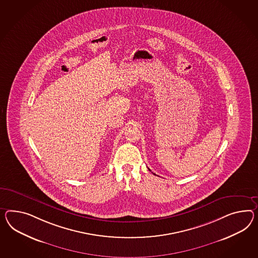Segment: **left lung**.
Listing matches in <instances>:
<instances>
[{
	"label": "left lung",
	"instance_id": "left-lung-1",
	"mask_svg": "<svg viewBox=\"0 0 258 258\" xmlns=\"http://www.w3.org/2000/svg\"><path fill=\"white\" fill-rule=\"evenodd\" d=\"M149 170H150V169H149ZM153 174H154V173H153ZM154 175H155V174H154Z\"/></svg>",
	"mask_w": 258,
	"mask_h": 258
}]
</instances>
